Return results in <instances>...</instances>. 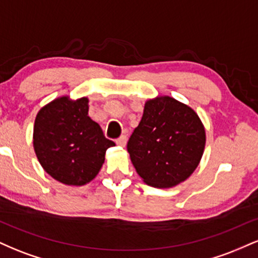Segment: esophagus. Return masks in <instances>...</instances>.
<instances>
[{"label":"esophagus","instance_id":"34e87169","mask_svg":"<svg viewBox=\"0 0 258 258\" xmlns=\"http://www.w3.org/2000/svg\"><path fill=\"white\" fill-rule=\"evenodd\" d=\"M126 143H127V137H126V136H121L120 138L116 139V144H117V146L125 147Z\"/></svg>","mask_w":258,"mask_h":258}]
</instances>
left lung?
<instances>
[{"mask_svg":"<svg viewBox=\"0 0 258 258\" xmlns=\"http://www.w3.org/2000/svg\"><path fill=\"white\" fill-rule=\"evenodd\" d=\"M206 143L205 127L190 106L172 97L147 100L127 152L146 184L172 188L190 177Z\"/></svg>","mask_w":258,"mask_h":258,"instance_id":"1","label":"left lung"}]
</instances>
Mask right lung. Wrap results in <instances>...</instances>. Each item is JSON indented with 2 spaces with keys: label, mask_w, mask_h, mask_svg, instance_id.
<instances>
[{
  "label": "right lung",
  "mask_w": 258,
  "mask_h": 258,
  "mask_svg": "<svg viewBox=\"0 0 258 258\" xmlns=\"http://www.w3.org/2000/svg\"><path fill=\"white\" fill-rule=\"evenodd\" d=\"M34 149L49 176L67 185H84L96 178L112 141L88 116V98L59 97L37 112Z\"/></svg>",
  "instance_id": "add662e5"
}]
</instances>
